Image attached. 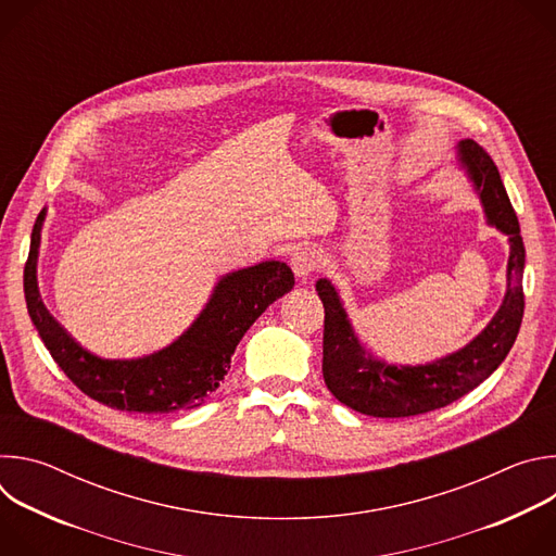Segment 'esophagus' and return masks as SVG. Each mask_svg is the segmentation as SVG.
<instances>
[{"mask_svg":"<svg viewBox=\"0 0 556 556\" xmlns=\"http://www.w3.org/2000/svg\"><path fill=\"white\" fill-rule=\"evenodd\" d=\"M290 266H292L299 281H307L312 277V273L316 270V266H319V253L312 251V249H299L292 255Z\"/></svg>","mask_w":556,"mask_h":556,"instance_id":"obj_1","label":"esophagus"}]
</instances>
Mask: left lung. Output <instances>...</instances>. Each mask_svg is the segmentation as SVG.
Masks as SVG:
<instances>
[{
	"label": "left lung",
	"instance_id": "8db88e82",
	"mask_svg": "<svg viewBox=\"0 0 556 556\" xmlns=\"http://www.w3.org/2000/svg\"><path fill=\"white\" fill-rule=\"evenodd\" d=\"M455 165L478 195L486 224L508 237V288L489 326L464 348L420 365L387 363L358 341L343 299L330 279L316 281L326 307L324 378L334 399L374 418H409L451 405L484 382L510 352L523 316L526 251L519 219L493 157L475 140H459Z\"/></svg>",
	"mask_w": 556,
	"mask_h": 556
}]
</instances>
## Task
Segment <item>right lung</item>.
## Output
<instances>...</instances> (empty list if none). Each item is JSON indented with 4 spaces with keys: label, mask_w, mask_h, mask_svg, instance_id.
Returning <instances> with one entry per match:
<instances>
[{
    "label": "right lung",
    "mask_w": 556,
    "mask_h": 556,
    "mask_svg": "<svg viewBox=\"0 0 556 556\" xmlns=\"http://www.w3.org/2000/svg\"><path fill=\"white\" fill-rule=\"evenodd\" d=\"M46 208L39 213L24 270L30 321L65 376L97 403L121 412L174 414L202 405L230 369V356L262 312L292 290L283 262H262L217 279L195 321L167 348L140 358H103L78 345L46 309L37 260Z\"/></svg>",
    "instance_id": "1"
}]
</instances>
